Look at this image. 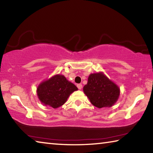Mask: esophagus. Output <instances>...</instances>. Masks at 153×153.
<instances>
[{
  "instance_id": "obj_1",
  "label": "esophagus",
  "mask_w": 153,
  "mask_h": 153,
  "mask_svg": "<svg viewBox=\"0 0 153 153\" xmlns=\"http://www.w3.org/2000/svg\"><path fill=\"white\" fill-rule=\"evenodd\" d=\"M77 87L78 88V89L81 90V89L82 88V84H77Z\"/></svg>"
}]
</instances>
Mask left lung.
Segmentation results:
<instances>
[{
	"mask_svg": "<svg viewBox=\"0 0 153 153\" xmlns=\"http://www.w3.org/2000/svg\"><path fill=\"white\" fill-rule=\"evenodd\" d=\"M84 92L90 102L98 108L111 107L120 96V88L102 73L90 74Z\"/></svg>",
	"mask_w": 153,
	"mask_h": 153,
	"instance_id": "obj_1",
	"label": "left lung"
}]
</instances>
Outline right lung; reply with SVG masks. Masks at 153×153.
Here are the masks:
<instances>
[{"label": "right lung", "instance_id": "right-lung-1", "mask_svg": "<svg viewBox=\"0 0 153 153\" xmlns=\"http://www.w3.org/2000/svg\"><path fill=\"white\" fill-rule=\"evenodd\" d=\"M76 90L77 88L73 83L67 81L62 75H56L41 83L37 88V94L43 104L56 108L63 105Z\"/></svg>", "mask_w": 153, "mask_h": 153}]
</instances>
